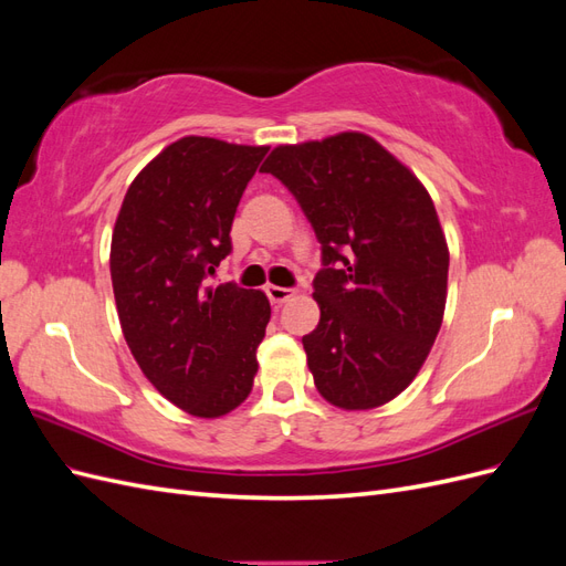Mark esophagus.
Listing matches in <instances>:
<instances>
[{
	"label": "esophagus",
	"instance_id": "1",
	"mask_svg": "<svg viewBox=\"0 0 566 566\" xmlns=\"http://www.w3.org/2000/svg\"><path fill=\"white\" fill-rule=\"evenodd\" d=\"M266 295L273 304H283V302L295 297V290L293 287H281V285H266Z\"/></svg>",
	"mask_w": 566,
	"mask_h": 566
}]
</instances>
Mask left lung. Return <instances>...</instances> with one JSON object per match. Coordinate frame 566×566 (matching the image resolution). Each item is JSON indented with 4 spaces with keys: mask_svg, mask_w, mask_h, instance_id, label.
<instances>
[{
    "mask_svg": "<svg viewBox=\"0 0 566 566\" xmlns=\"http://www.w3.org/2000/svg\"><path fill=\"white\" fill-rule=\"evenodd\" d=\"M260 172L290 188L323 245L321 321L302 337L321 397L342 410L397 399L447 310L449 245L427 188L364 132L281 144Z\"/></svg>",
    "mask_w": 566,
    "mask_h": 566,
    "instance_id": "obj_1",
    "label": "left lung"
}]
</instances>
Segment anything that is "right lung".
<instances>
[{"instance_id":"obj_1","label":"right lung","mask_w":566,"mask_h":566,"mask_svg":"<svg viewBox=\"0 0 566 566\" xmlns=\"http://www.w3.org/2000/svg\"><path fill=\"white\" fill-rule=\"evenodd\" d=\"M269 146L181 136L129 184L111 241L127 347L148 382L196 418L241 406L271 304L262 290L205 285L231 252V224Z\"/></svg>"}]
</instances>
